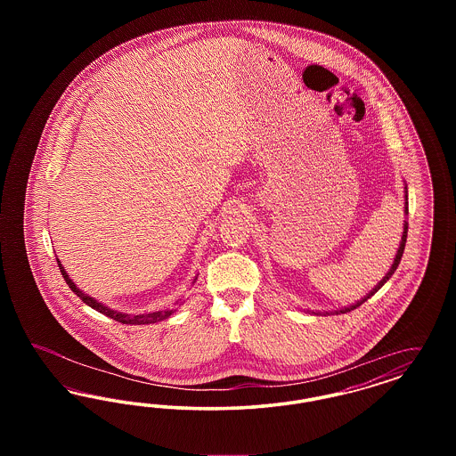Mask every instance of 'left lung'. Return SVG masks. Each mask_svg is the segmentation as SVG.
Wrapping results in <instances>:
<instances>
[{
    "label": "left lung",
    "instance_id": "1",
    "mask_svg": "<svg viewBox=\"0 0 456 456\" xmlns=\"http://www.w3.org/2000/svg\"><path fill=\"white\" fill-rule=\"evenodd\" d=\"M405 216H409V203H407V188H405ZM407 231H409V224H407V220H405V224H403V234H402V240H400V248H398V251H396V256H395V261H393V265H391L390 272L383 277V281L378 283L370 292H369L368 296H364L361 301H357L355 304H352V305H347V307H342V309H337V311H331V313H335V314H340V313H348V311H354L355 307H359L361 304L366 303L370 296H374L385 283L388 282L391 279V275L395 273V270H396V266H398V263L402 260V256H403V249H405V242H407ZM326 314H330V313H326Z\"/></svg>",
    "mask_w": 456,
    "mask_h": 456
}]
</instances>
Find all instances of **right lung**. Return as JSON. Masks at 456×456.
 <instances>
[{
  "instance_id": "right-lung-1",
  "label": "right lung",
  "mask_w": 456,
  "mask_h": 456,
  "mask_svg": "<svg viewBox=\"0 0 456 456\" xmlns=\"http://www.w3.org/2000/svg\"><path fill=\"white\" fill-rule=\"evenodd\" d=\"M58 266H60V272H61V275H63V279H65V282L69 285V289L84 301V303L90 305L92 309H95V311H99V313H102V314H106L109 318H112V320H116V322H119V323H123V325H151V323H157V322H164V320H167L171 314L174 313V309H166V311H153V313H143V314H126V313H119V311H114V309H110L108 305H104L102 303H99V301H95L94 297H90L87 296L86 292H82L75 282L69 279V275L65 272V266L61 265V261L58 260ZM198 277H195V281Z\"/></svg>"
}]
</instances>
